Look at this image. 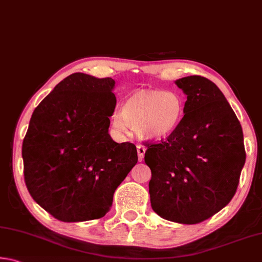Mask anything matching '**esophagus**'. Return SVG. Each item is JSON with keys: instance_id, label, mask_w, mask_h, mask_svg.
Here are the masks:
<instances>
[{"instance_id": "34e87169", "label": "esophagus", "mask_w": 262, "mask_h": 262, "mask_svg": "<svg viewBox=\"0 0 262 262\" xmlns=\"http://www.w3.org/2000/svg\"><path fill=\"white\" fill-rule=\"evenodd\" d=\"M137 156H139V161L142 162V159L144 157V154H145V147L144 145H137Z\"/></svg>"}]
</instances>
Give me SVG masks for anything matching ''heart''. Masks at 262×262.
<instances>
[{
    "label": "heart",
    "mask_w": 262,
    "mask_h": 262,
    "mask_svg": "<svg viewBox=\"0 0 262 262\" xmlns=\"http://www.w3.org/2000/svg\"><path fill=\"white\" fill-rule=\"evenodd\" d=\"M184 113V99L177 92L142 89L113 113L112 126L120 134L128 135L132 127L140 139L159 141L178 130Z\"/></svg>",
    "instance_id": "1"
}]
</instances>
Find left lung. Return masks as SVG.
Wrapping results in <instances>:
<instances>
[{"instance_id": "left-lung-1", "label": "left lung", "mask_w": 262, "mask_h": 262, "mask_svg": "<svg viewBox=\"0 0 262 262\" xmlns=\"http://www.w3.org/2000/svg\"><path fill=\"white\" fill-rule=\"evenodd\" d=\"M187 96L185 115L173 135L148 143L150 202L164 220L196 224L231 201L246 154L241 122L222 91L209 79L176 81Z\"/></svg>"}]
</instances>
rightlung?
Segmentation results:
<instances>
[{"instance_id":"obj_1","label":"right lung","mask_w":262,"mask_h":262,"mask_svg":"<svg viewBox=\"0 0 262 262\" xmlns=\"http://www.w3.org/2000/svg\"><path fill=\"white\" fill-rule=\"evenodd\" d=\"M114 85L111 77L75 73L33 111L21 148L24 179L33 200L56 220L105 216L137 163L135 145L108 134Z\"/></svg>"}]
</instances>
